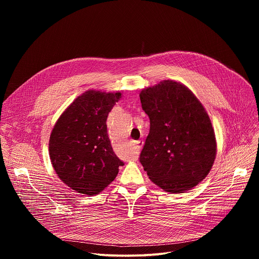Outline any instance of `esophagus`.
Returning a JSON list of instances; mask_svg holds the SVG:
<instances>
[{"label": "esophagus", "instance_id": "1", "mask_svg": "<svg viewBox=\"0 0 259 259\" xmlns=\"http://www.w3.org/2000/svg\"><path fill=\"white\" fill-rule=\"evenodd\" d=\"M142 144H143V142H142V141H140V140H138V141H134L135 149H137V150H140V149H141V147H142Z\"/></svg>", "mask_w": 259, "mask_h": 259}]
</instances>
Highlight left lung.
<instances>
[{
  "instance_id": "1",
  "label": "left lung",
  "mask_w": 259,
  "mask_h": 259,
  "mask_svg": "<svg viewBox=\"0 0 259 259\" xmlns=\"http://www.w3.org/2000/svg\"><path fill=\"white\" fill-rule=\"evenodd\" d=\"M139 96L151 123L141 165L165 192L192 190L208 175L216 157L215 134L204 106L188 87L172 80L144 88Z\"/></svg>"
}]
</instances>
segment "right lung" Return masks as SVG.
I'll list each match as a JSON object with an SVG mask.
<instances>
[{"instance_id": "obj_1", "label": "right lung", "mask_w": 259, "mask_h": 259, "mask_svg": "<svg viewBox=\"0 0 259 259\" xmlns=\"http://www.w3.org/2000/svg\"><path fill=\"white\" fill-rule=\"evenodd\" d=\"M121 95L88 90L70 103L53 127L52 166L60 180L80 194L97 195L124 165L113 151L106 128L107 116Z\"/></svg>"}]
</instances>
